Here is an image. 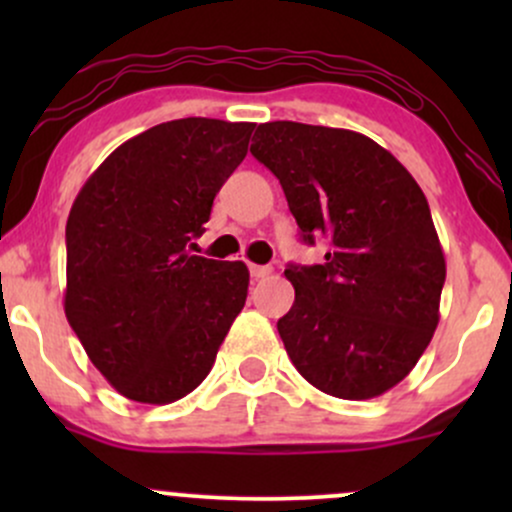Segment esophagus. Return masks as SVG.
Wrapping results in <instances>:
<instances>
[{
	"instance_id": "esophagus-1",
	"label": "esophagus",
	"mask_w": 512,
	"mask_h": 512,
	"mask_svg": "<svg viewBox=\"0 0 512 512\" xmlns=\"http://www.w3.org/2000/svg\"><path fill=\"white\" fill-rule=\"evenodd\" d=\"M250 274L252 279H264V276L272 274V267H267V264H250Z\"/></svg>"
}]
</instances>
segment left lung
<instances>
[{
  "label": "left lung",
  "instance_id": "8db88e82",
  "mask_svg": "<svg viewBox=\"0 0 512 512\" xmlns=\"http://www.w3.org/2000/svg\"><path fill=\"white\" fill-rule=\"evenodd\" d=\"M252 156L279 178L305 243L325 262L286 269L296 289L276 322L286 354L317 390L370 399L409 375L438 327L445 257L409 170L366 134L276 120Z\"/></svg>",
  "mask_w": 512,
  "mask_h": 512
}]
</instances>
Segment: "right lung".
<instances>
[{
  "mask_svg": "<svg viewBox=\"0 0 512 512\" xmlns=\"http://www.w3.org/2000/svg\"><path fill=\"white\" fill-rule=\"evenodd\" d=\"M252 129L209 117L163 122L117 146L74 199L64 315L127 399L190 395L243 310L248 267L190 248Z\"/></svg>",
  "mask_w": 512,
  "mask_h": 512,
  "instance_id": "obj_1",
  "label": "right lung"
}]
</instances>
